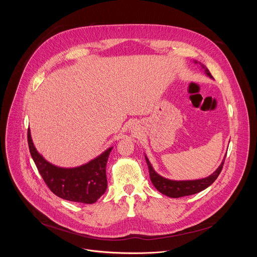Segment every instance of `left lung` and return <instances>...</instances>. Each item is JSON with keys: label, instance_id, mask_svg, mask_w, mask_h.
<instances>
[{"label": "left lung", "instance_id": "8db88e82", "mask_svg": "<svg viewBox=\"0 0 257 257\" xmlns=\"http://www.w3.org/2000/svg\"><path fill=\"white\" fill-rule=\"evenodd\" d=\"M201 67L204 69L205 73L209 77H212L211 74H210V72L208 71V69L204 65L201 64ZM225 159L223 160L221 166H219L216 169V171L213 174H211L207 178L199 179V180H192V181H173V180H168L166 178H163L162 176L158 175L154 171V169H153L151 163L149 162L148 158H145V161H146V163H148L150 176H151V181L154 184V186L161 193H163V194H165L169 197L178 198V197L188 196V195L198 193V192L204 190L205 188H207L208 186H210L212 183L216 180L219 173L222 172V169H223V166H224V163H225Z\"/></svg>", "mask_w": 257, "mask_h": 257}]
</instances>
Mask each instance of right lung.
<instances>
[{
  "instance_id": "add662e5",
  "label": "right lung",
  "mask_w": 257,
  "mask_h": 257,
  "mask_svg": "<svg viewBox=\"0 0 257 257\" xmlns=\"http://www.w3.org/2000/svg\"><path fill=\"white\" fill-rule=\"evenodd\" d=\"M27 141L36 168L47 186L57 196L69 201L90 204L105 192L107 186L105 166L112 148L86 165L74 169H62L51 165L36 152L29 128Z\"/></svg>"
}]
</instances>
